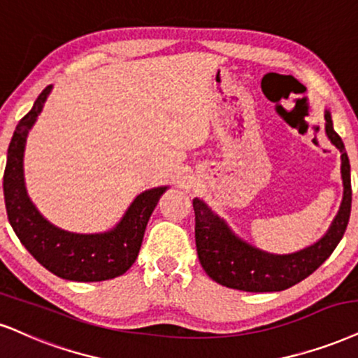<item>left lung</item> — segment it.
I'll list each match as a JSON object with an SVG mask.
<instances>
[{
    "label": "left lung",
    "instance_id": "left-lung-1",
    "mask_svg": "<svg viewBox=\"0 0 358 358\" xmlns=\"http://www.w3.org/2000/svg\"><path fill=\"white\" fill-rule=\"evenodd\" d=\"M325 132L335 148L342 152L343 199L332 226L315 244L294 254H271L247 244L231 231L227 222L206 204L194 199L196 214V247L201 266L210 279L229 289L245 292H279L315 272L330 257L345 234L352 207L350 162L341 136L332 124V116L325 109Z\"/></svg>",
    "mask_w": 358,
    "mask_h": 358
}]
</instances>
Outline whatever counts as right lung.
I'll use <instances>...</instances> for the list:
<instances>
[{"instance_id": "obj_1", "label": "right lung", "mask_w": 358, "mask_h": 358, "mask_svg": "<svg viewBox=\"0 0 358 358\" xmlns=\"http://www.w3.org/2000/svg\"><path fill=\"white\" fill-rule=\"evenodd\" d=\"M52 86L44 87L31 111L17 122L8 148L3 176L6 214L28 252L48 271L66 280L101 282L122 275L138 257L148 220L166 186L141 192L111 231L76 234L52 226L39 214L26 192L23 157L28 132L43 111Z\"/></svg>"}]
</instances>
